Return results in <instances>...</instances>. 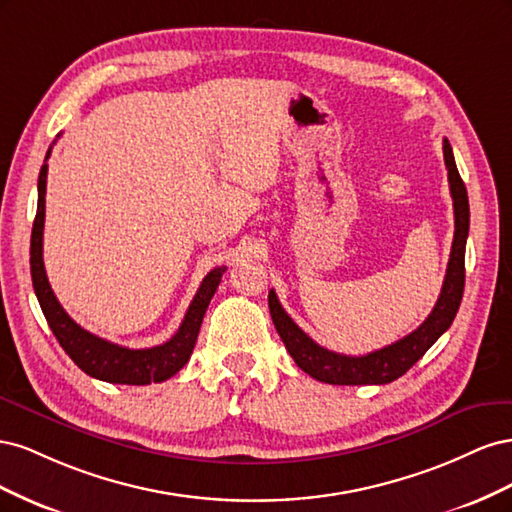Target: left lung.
Returning <instances> with one entry per match:
<instances>
[{
  "label": "left lung",
  "instance_id": "1",
  "mask_svg": "<svg viewBox=\"0 0 512 512\" xmlns=\"http://www.w3.org/2000/svg\"><path fill=\"white\" fill-rule=\"evenodd\" d=\"M442 149L455 209V237L436 307L431 309V314L421 327L406 335L404 339H399V342L374 352H367L363 356H348L318 346L312 337L303 333L297 324H294V320L284 312L280 301H277L275 290H271L269 309L275 329L280 333L294 363H297L305 374L327 384H389L399 376H404L406 371L438 342V337L453 324L463 297V284H466V239L470 230V203L466 183L459 177L453 149L446 138L442 143Z\"/></svg>",
  "mask_w": 512,
  "mask_h": 512
}]
</instances>
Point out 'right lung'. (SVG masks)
Listing matches in <instances>:
<instances>
[{"mask_svg": "<svg viewBox=\"0 0 512 512\" xmlns=\"http://www.w3.org/2000/svg\"><path fill=\"white\" fill-rule=\"evenodd\" d=\"M49 156L51 149L46 151V160H49ZM46 160L40 168L38 177V209L32 228V247H29V254H32L29 256V267H32V282L38 303L42 307V314L46 322H49L53 335L57 337L59 346L66 350L70 359L79 365L87 376L104 382L143 386L151 382H164L170 376H175L177 371L190 361L200 324H203L209 301L215 290H218L226 267H215L205 275V280L200 284L196 297L192 299L188 312H185L179 331L162 346L132 350L126 346L106 342V339L85 331L66 314V309L59 305L51 290L49 277H46L44 271L42 232L46 203V173H49V164H46Z\"/></svg>", "mask_w": 512, "mask_h": 512, "instance_id": "right-lung-1", "label": "right lung"}]
</instances>
